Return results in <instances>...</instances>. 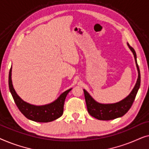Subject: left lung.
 Wrapping results in <instances>:
<instances>
[{
  "label": "left lung",
  "mask_w": 149,
  "mask_h": 149,
  "mask_svg": "<svg viewBox=\"0 0 149 149\" xmlns=\"http://www.w3.org/2000/svg\"><path fill=\"white\" fill-rule=\"evenodd\" d=\"M127 45L133 53L136 68L138 70V76L135 86L127 97L118 102L113 104H102L97 102L89 95V93L85 89H83L87 111L89 115L95 117V119L108 121V120H112L117 119L118 117H121L129 111L134 100H135L136 95L137 94L140 85V72L137 63V59H136L137 58H136L135 50L130 45L129 43H127Z\"/></svg>",
  "instance_id": "left-lung-1"
}]
</instances>
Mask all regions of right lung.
<instances>
[{
    "label": "right lung",
    "mask_w": 149,
    "mask_h": 149,
    "mask_svg": "<svg viewBox=\"0 0 149 149\" xmlns=\"http://www.w3.org/2000/svg\"><path fill=\"white\" fill-rule=\"evenodd\" d=\"M12 67L9 70V87L15 103L20 112L27 118L36 122L47 123L54 121L62 115L64 112V104L66 95L71 89L63 92L56 100L47 104L36 106L31 104L24 101L17 94L15 89L13 88L11 80Z\"/></svg>",
    "instance_id": "add662e5"
}]
</instances>
